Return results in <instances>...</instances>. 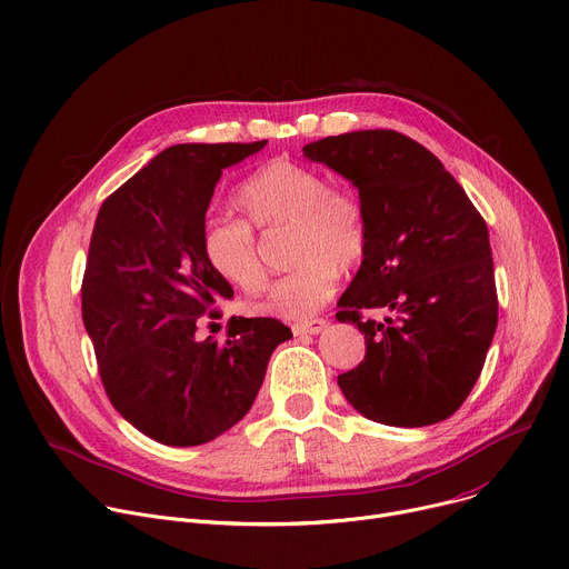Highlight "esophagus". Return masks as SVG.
<instances>
[{"instance_id": "esophagus-1", "label": "esophagus", "mask_w": 569, "mask_h": 569, "mask_svg": "<svg viewBox=\"0 0 569 569\" xmlns=\"http://www.w3.org/2000/svg\"><path fill=\"white\" fill-rule=\"evenodd\" d=\"M327 327V320L322 318H313V320H305L292 325V333L295 336H305V333H320Z\"/></svg>"}]
</instances>
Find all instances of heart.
I'll list each match as a JSON object with an SVG mask.
<instances>
[{"label": "heart", "instance_id": "obj_1", "mask_svg": "<svg viewBox=\"0 0 569 569\" xmlns=\"http://www.w3.org/2000/svg\"><path fill=\"white\" fill-rule=\"evenodd\" d=\"M242 219L208 217L201 223V253L208 268L256 295L268 281L256 233L288 226V262L253 311L283 320H305L318 313L338 288L340 272L357 270L366 258L368 214L352 189L333 187L318 169L272 160L251 173L236 192Z\"/></svg>", "mask_w": 569, "mask_h": 569}]
</instances>
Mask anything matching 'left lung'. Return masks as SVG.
I'll use <instances>...</instances> for the list:
<instances>
[{
	"mask_svg": "<svg viewBox=\"0 0 569 569\" xmlns=\"http://www.w3.org/2000/svg\"><path fill=\"white\" fill-rule=\"evenodd\" d=\"M352 180L370 242L340 297V322L366 338L338 387L366 419L423 428L456 413L478 382L499 320L487 223L426 146L359 130L305 146Z\"/></svg>",
	"mask_w": 569,
	"mask_h": 569,
	"instance_id": "8db88e82",
	"label": "left lung"
}]
</instances>
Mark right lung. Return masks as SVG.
<instances>
[{"instance_id":"obj_1","label":"right lung","mask_w":569,"mask_h":569,"mask_svg":"<svg viewBox=\"0 0 569 569\" xmlns=\"http://www.w3.org/2000/svg\"><path fill=\"white\" fill-rule=\"evenodd\" d=\"M268 143H178L109 194L82 279V320L107 398L164 446H201L251 409L274 348V318H231L226 343L197 338L233 288L201 253V223L221 169Z\"/></svg>"}]
</instances>
